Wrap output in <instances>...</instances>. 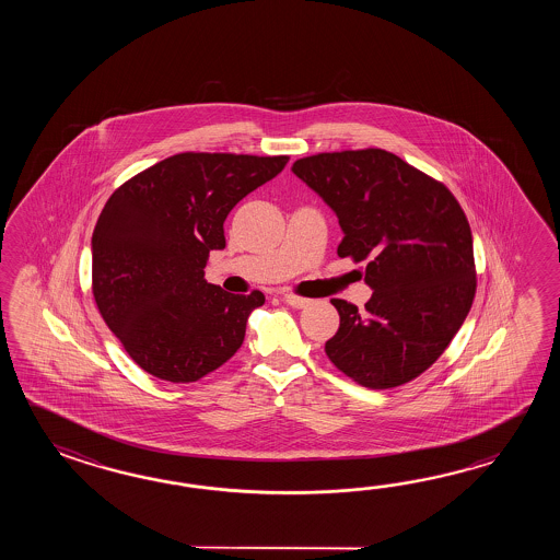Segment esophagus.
<instances>
[{"label": "esophagus", "mask_w": 560, "mask_h": 560, "mask_svg": "<svg viewBox=\"0 0 560 560\" xmlns=\"http://www.w3.org/2000/svg\"><path fill=\"white\" fill-rule=\"evenodd\" d=\"M284 302L292 308H306L310 304L308 298L296 296V294H284Z\"/></svg>", "instance_id": "esophagus-1"}]
</instances>
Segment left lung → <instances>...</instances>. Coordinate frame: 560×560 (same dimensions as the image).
<instances>
[{"instance_id": "left-lung-1", "label": "left lung", "mask_w": 560, "mask_h": 560, "mask_svg": "<svg viewBox=\"0 0 560 560\" xmlns=\"http://www.w3.org/2000/svg\"><path fill=\"white\" fill-rule=\"evenodd\" d=\"M292 172L338 215L340 258L366 260L372 296L334 298L326 354L372 390L420 376L451 345L476 292L472 234L451 190L386 150L308 155Z\"/></svg>"}]
</instances>
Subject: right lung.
Here are the masks:
<instances>
[{
  "label": "right lung",
  "mask_w": 560,
  "mask_h": 560,
  "mask_svg": "<svg viewBox=\"0 0 560 560\" xmlns=\"http://www.w3.org/2000/svg\"><path fill=\"white\" fill-rule=\"evenodd\" d=\"M288 155L176 154L109 196L92 236L94 298L131 360L160 381L196 382L236 354L264 294L203 280L224 222Z\"/></svg>",
  "instance_id": "obj_1"
}]
</instances>
